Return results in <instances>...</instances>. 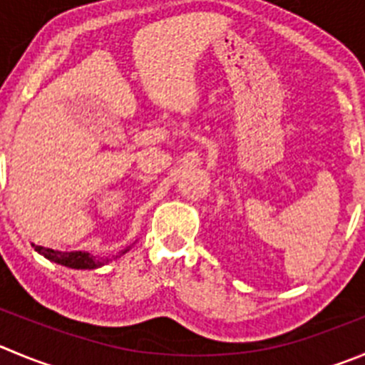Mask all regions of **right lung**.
Instances as JSON below:
<instances>
[{"label":"right lung","instance_id":"1","mask_svg":"<svg viewBox=\"0 0 365 365\" xmlns=\"http://www.w3.org/2000/svg\"><path fill=\"white\" fill-rule=\"evenodd\" d=\"M34 247H36V251L39 252V255H43L46 259L58 263V265L69 267V269H89L91 270V269H98V267L106 265V263L110 262V258H96V256L89 255V252H86V251L62 252V251H53V249L43 247V245H34ZM127 251H128V247L123 249V251L120 252V256L125 255Z\"/></svg>","mask_w":365,"mask_h":365}]
</instances>
